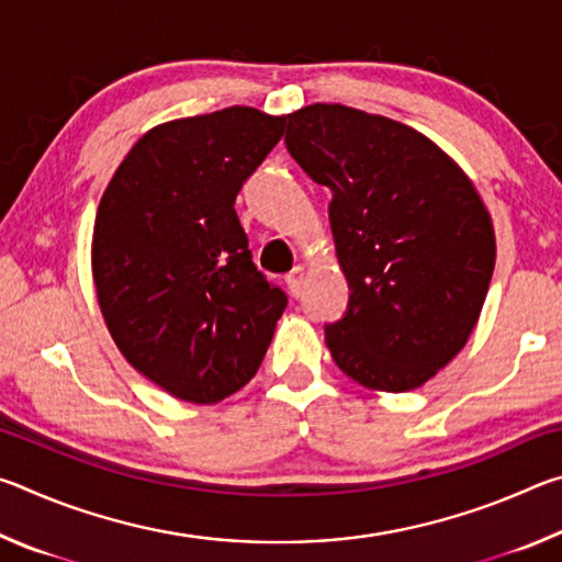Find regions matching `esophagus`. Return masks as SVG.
Instances as JSON below:
<instances>
[{"label": "esophagus", "mask_w": 562, "mask_h": 562, "mask_svg": "<svg viewBox=\"0 0 562 562\" xmlns=\"http://www.w3.org/2000/svg\"><path fill=\"white\" fill-rule=\"evenodd\" d=\"M284 282H288L290 292L294 294V297H300V290H302V282H304V268L302 265H294V268L288 272V278H284Z\"/></svg>", "instance_id": "1"}]
</instances>
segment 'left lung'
I'll list each match as a JSON object with an SVG mask.
<instances>
[{
  "label": "left lung",
  "mask_w": 562,
  "mask_h": 562,
  "mask_svg": "<svg viewBox=\"0 0 562 562\" xmlns=\"http://www.w3.org/2000/svg\"><path fill=\"white\" fill-rule=\"evenodd\" d=\"M290 156L331 190L349 282L331 359L374 392L429 382L465 347L486 302L496 233L479 190L424 133L341 103L284 116Z\"/></svg>",
  "instance_id": "left-lung-1"
}]
</instances>
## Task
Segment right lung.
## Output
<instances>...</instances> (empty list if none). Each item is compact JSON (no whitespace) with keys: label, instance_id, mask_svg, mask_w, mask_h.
<instances>
[{"label":"right lung","instance_id":"1","mask_svg":"<svg viewBox=\"0 0 562 562\" xmlns=\"http://www.w3.org/2000/svg\"><path fill=\"white\" fill-rule=\"evenodd\" d=\"M282 121L231 106L160 123L101 195L91 272L103 322L128 364L183 402L217 404L250 382L288 307L235 213Z\"/></svg>","mask_w":562,"mask_h":562}]
</instances>
